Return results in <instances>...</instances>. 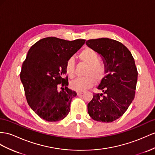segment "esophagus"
Here are the masks:
<instances>
[{"instance_id":"esophagus-1","label":"esophagus","mask_w":155,"mask_h":155,"mask_svg":"<svg viewBox=\"0 0 155 155\" xmlns=\"http://www.w3.org/2000/svg\"><path fill=\"white\" fill-rule=\"evenodd\" d=\"M84 92H83V91H78L77 93V95H81L82 94H84Z\"/></svg>"}]
</instances>
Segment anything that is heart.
Listing matches in <instances>:
<instances>
[{"label": "heart", "mask_w": 155, "mask_h": 155, "mask_svg": "<svg viewBox=\"0 0 155 155\" xmlns=\"http://www.w3.org/2000/svg\"><path fill=\"white\" fill-rule=\"evenodd\" d=\"M81 60L86 63L84 74L86 76L78 77L71 82V88L76 91H84L92 87L95 83L100 82L105 78L107 74V67L104 63L99 61L100 57L94 49L86 48L79 54ZM66 74L73 78L75 74V61L73 58H69L65 65Z\"/></svg>", "instance_id": "obj_1"}]
</instances>
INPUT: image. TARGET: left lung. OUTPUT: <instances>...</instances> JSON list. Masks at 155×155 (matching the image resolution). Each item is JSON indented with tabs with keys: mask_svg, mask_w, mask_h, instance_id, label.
Segmentation results:
<instances>
[{
	"mask_svg": "<svg viewBox=\"0 0 155 155\" xmlns=\"http://www.w3.org/2000/svg\"><path fill=\"white\" fill-rule=\"evenodd\" d=\"M86 45L101 55L107 67L105 78L88 104V113L94 120L111 122L123 115L136 94L137 71L129 50L120 42L108 38L90 39Z\"/></svg>",
	"mask_w": 155,
	"mask_h": 155,
	"instance_id": "obj_1",
	"label": "left lung"
}]
</instances>
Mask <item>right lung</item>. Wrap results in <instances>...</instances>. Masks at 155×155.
I'll list each match as a JSON object with an SVG mask.
<instances>
[{"label": "right lung", "mask_w": 155, "mask_h": 155, "mask_svg": "<svg viewBox=\"0 0 155 155\" xmlns=\"http://www.w3.org/2000/svg\"><path fill=\"white\" fill-rule=\"evenodd\" d=\"M84 42V39L69 41L46 37L34 44L27 53L20 79L29 105L44 120L59 121L69 113L71 100L77 93L67 88L68 79L63 78L65 65Z\"/></svg>", "instance_id": "obj_1"}]
</instances>
